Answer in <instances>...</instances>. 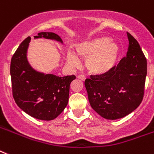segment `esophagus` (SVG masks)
<instances>
[{
    "mask_svg": "<svg viewBox=\"0 0 154 154\" xmlns=\"http://www.w3.org/2000/svg\"><path fill=\"white\" fill-rule=\"evenodd\" d=\"M78 79H79L82 81H85V79H86V76L83 75H79L78 76Z\"/></svg>",
    "mask_w": 154,
    "mask_h": 154,
    "instance_id": "34e87169",
    "label": "esophagus"
}]
</instances>
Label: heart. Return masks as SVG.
<instances>
[{"mask_svg": "<svg viewBox=\"0 0 154 154\" xmlns=\"http://www.w3.org/2000/svg\"><path fill=\"white\" fill-rule=\"evenodd\" d=\"M76 55L86 59V67L94 75H104L114 69L120 54V48L115 41L106 36H99L85 40L75 45ZM67 64L72 67L80 65L79 58L68 51Z\"/></svg>", "mask_w": 154, "mask_h": 154, "instance_id": "b5f03b06", "label": "heart"}]
</instances>
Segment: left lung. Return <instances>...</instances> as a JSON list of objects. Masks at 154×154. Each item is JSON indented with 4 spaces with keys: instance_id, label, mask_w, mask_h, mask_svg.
<instances>
[{
    "instance_id": "obj_1",
    "label": "left lung",
    "mask_w": 154,
    "mask_h": 154,
    "mask_svg": "<svg viewBox=\"0 0 154 154\" xmlns=\"http://www.w3.org/2000/svg\"><path fill=\"white\" fill-rule=\"evenodd\" d=\"M126 56L104 75H91L85 80L89 103L100 116L122 119L136 110L143 99L147 61L134 37L127 32Z\"/></svg>"
}]
</instances>
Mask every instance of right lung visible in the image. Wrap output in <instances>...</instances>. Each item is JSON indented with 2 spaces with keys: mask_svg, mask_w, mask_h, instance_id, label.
Segmentation results:
<instances>
[{
  "mask_svg": "<svg viewBox=\"0 0 154 154\" xmlns=\"http://www.w3.org/2000/svg\"><path fill=\"white\" fill-rule=\"evenodd\" d=\"M44 38L63 43L53 32H40L34 39ZM31 41L28 36L20 44L11 60L10 75L13 95L17 106L35 119L50 121L67 106L71 83L75 75L64 77L35 71L29 63L27 52Z\"/></svg>",
  "mask_w": 154,
  "mask_h": 154,
  "instance_id": "obj_1",
  "label": "right lung"
}]
</instances>
